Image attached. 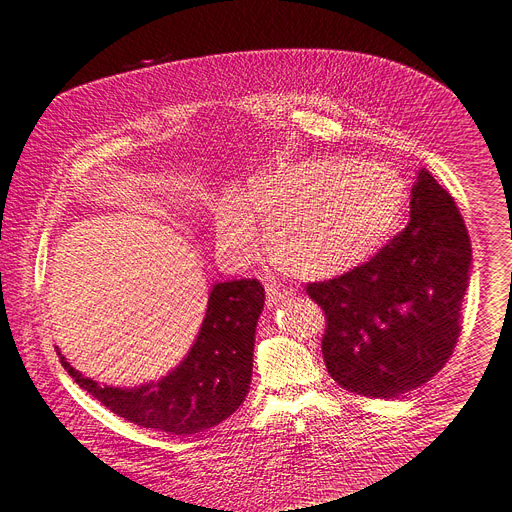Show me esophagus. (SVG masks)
I'll use <instances>...</instances> for the list:
<instances>
[{
    "label": "esophagus",
    "instance_id": "1",
    "mask_svg": "<svg viewBox=\"0 0 512 512\" xmlns=\"http://www.w3.org/2000/svg\"><path fill=\"white\" fill-rule=\"evenodd\" d=\"M265 292H267V306H276L290 296V292L286 288H278L274 284H267Z\"/></svg>",
    "mask_w": 512,
    "mask_h": 512
}]
</instances>
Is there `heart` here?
Returning a JSON list of instances; mask_svg holds the SVG:
<instances>
[{"label":"heart","instance_id":"b5f03b06","mask_svg":"<svg viewBox=\"0 0 512 512\" xmlns=\"http://www.w3.org/2000/svg\"><path fill=\"white\" fill-rule=\"evenodd\" d=\"M405 189L377 162L313 158L286 164L249 183L243 197L228 195L216 214L224 257L249 263L263 251L292 276H342L377 253L403 212Z\"/></svg>","mask_w":512,"mask_h":512}]
</instances>
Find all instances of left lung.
<instances>
[{
	"mask_svg": "<svg viewBox=\"0 0 512 512\" xmlns=\"http://www.w3.org/2000/svg\"><path fill=\"white\" fill-rule=\"evenodd\" d=\"M410 206V222L377 255L344 276L306 284L327 321V372L364 397L422 387L449 362L461 333L471 267L465 222L426 168Z\"/></svg>",
	"mask_w": 512,
	"mask_h": 512,
	"instance_id": "8db88e82",
	"label": "left lung"
}]
</instances>
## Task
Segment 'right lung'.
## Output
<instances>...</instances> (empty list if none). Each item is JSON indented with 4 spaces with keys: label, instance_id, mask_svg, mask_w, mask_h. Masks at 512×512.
<instances>
[{
    "label": "right lung",
    "instance_id": "add662e5",
    "mask_svg": "<svg viewBox=\"0 0 512 512\" xmlns=\"http://www.w3.org/2000/svg\"><path fill=\"white\" fill-rule=\"evenodd\" d=\"M265 290L259 280L220 282L208 298L206 319L187 358L164 379L133 389L98 385L59 348L61 366L102 405L133 424L168 434H195L232 416L249 393L255 327Z\"/></svg>",
    "mask_w": 512,
    "mask_h": 512
}]
</instances>
